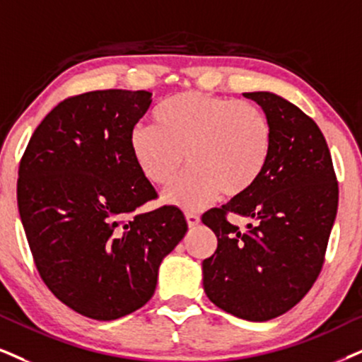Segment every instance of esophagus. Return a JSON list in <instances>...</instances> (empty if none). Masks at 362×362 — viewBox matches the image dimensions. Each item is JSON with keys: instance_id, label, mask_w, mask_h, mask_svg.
Instances as JSON below:
<instances>
[{"instance_id": "34e87169", "label": "esophagus", "mask_w": 362, "mask_h": 362, "mask_svg": "<svg viewBox=\"0 0 362 362\" xmlns=\"http://www.w3.org/2000/svg\"><path fill=\"white\" fill-rule=\"evenodd\" d=\"M186 221H188L189 228H196V226L202 223V220H199V216L196 215V213H186Z\"/></svg>"}]
</instances>
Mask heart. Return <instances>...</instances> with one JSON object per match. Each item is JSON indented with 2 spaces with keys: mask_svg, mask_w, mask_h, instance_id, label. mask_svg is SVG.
<instances>
[{
  "mask_svg": "<svg viewBox=\"0 0 362 362\" xmlns=\"http://www.w3.org/2000/svg\"><path fill=\"white\" fill-rule=\"evenodd\" d=\"M129 149L142 176L168 186L188 163L189 173L164 194L174 206L194 211L221 193L243 194L269 160L272 127L257 105L203 92L169 97L154 112V126L134 127Z\"/></svg>",
  "mask_w": 362,
  "mask_h": 362,
  "instance_id": "1",
  "label": "heart"
}]
</instances>
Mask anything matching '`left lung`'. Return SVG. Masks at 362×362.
Instances as JSON below:
<instances>
[{"label": "left lung", "mask_w": 362, "mask_h": 362, "mask_svg": "<svg viewBox=\"0 0 362 362\" xmlns=\"http://www.w3.org/2000/svg\"><path fill=\"white\" fill-rule=\"evenodd\" d=\"M243 95L269 119L272 149L252 188L202 218L218 238L203 260V287L220 309L263 322L298 304L317 280L339 188L327 142L309 115L272 92ZM230 214L254 221L240 230Z\"/></svg>", "instance_id": "8db88e82"}]
</instances>
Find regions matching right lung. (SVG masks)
Returning <instances> with one entry per match:
<instances>
[{
    "instance_id": "obj_1",
    "label": "right lung",
    "mask_w": 362,
    "mask_h": 362,
    "mask_svg": "<svg viewBox=\"0 0 362 362\" xmlns=\"http://www.w3.org/2000/svg\"><path fill=\"white\" fill-rule=\"evenodd\" d=\"M151 97L119 88L69 97L35 129L18 169V211L40 276L95 320L141 309L188 231L176 206L134 215L158 198L129 149Z\"/></svg>"
}]
</instances>
